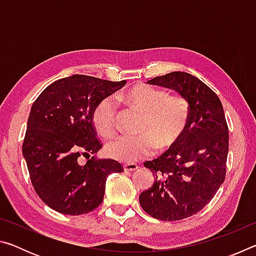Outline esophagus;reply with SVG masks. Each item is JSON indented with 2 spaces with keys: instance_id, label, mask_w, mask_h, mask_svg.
Wrapping results in <instances>:
<instances>
[{
  "instance_id": "obj_1",
  "label": "esophagus",
  "mask_w": 256,
  "mask_h": 256,
  "mask_svg": "<svg viewBox=\"0 0 256 256\" xmlns=\"http://www.w3.org/2000/svg\"><path fill=\"white\" fill-rule=\"evenodd\" d=\"M138 168V164H126L123 166L124 172H134V170H136Z\"/></svg>"
}]
</instances>
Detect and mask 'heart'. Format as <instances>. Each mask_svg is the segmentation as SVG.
<instances>
[{"label":"heart","instance_id":"heart-1","mask_svg":"<svg viewBox=\"0 0 256 256\" xmlns=\"http://www.w3.org/2000/svg\"><path fill=\"white\" fill-rule=\"evenodd\" d=\"M130 105L144 112L140 136H118L106 144V154L122 162H134L150 157L157 146L167 149L175 144L185 132L190 118V106L180 94H168L162 89L142 84L124 94ZM118 102L112 96L102 98L92 112V123L104 136L116 128Z\"/></svg>","mask_w":256,"mask_h":256}]
</instances>
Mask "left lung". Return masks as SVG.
<instances>
[{"label": "left lung", "mask_w": 256, "mask_h": 256, "mask_svg": "<svg viewBox=\"0 0 256 256\" xmlns=\"http://www.w3.org/2000/svg\"><path fill=\"white\" fill-rule=\"evenodd\" d=\"M146 84L175 90L190 106L188 126L177 144L144 164L152 172L154 182L138 196L146 214L175 222L202 210L224 183L228 126L218 96L190 73L170 72Z\"/></svg>", "instance_id": "left-lung-1"}]
</instances>
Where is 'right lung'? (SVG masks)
I'll list each match as a JSON object with an SVG mask.
<instances>
[{
    "mask_svg": "<svg viewBox=\"0 0 256 256\" xmlns=\"http://www.w3.org/2000/svg\"><path fill=\"white\" fill-rule=\"evenodd\" d=\"M125 84L74 74L53 82L32 104L22 154L34 190L53 210L88 214L102 202L107 176L122 172L116 160L92 157L80 164L78 158L102 148L94 110Z\"/></svg>",
    "mask_w": 256,
    "mask_h": 256,
    "instance_id": "1",
    "label": "right lung"
}]
</instances>
